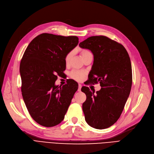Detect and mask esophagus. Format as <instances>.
Masks as SVG:
<instances>
[{"label":"esophagus","instance_id":"obj_1","mask_svg":"<svg viewBox=\"0 0 154 154\" xmlns=\"http://www.w3.org/2000/svg\"><path fill=\"white\" fill-rule=\"evenodd\" d=\"M82 87V85L81 84H79V85H78V91H81Z\"/></svg>","mask_w":154,"mask_h":154}]
</instances>
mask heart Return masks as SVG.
<instances>
[{
  "instance_id": "b5f03b06",
  "label": "heart",
  "mask_w": 154,
  "mask_h": 154,
  "mask_svg": "<svg viewBox=\"0 0 154 154\" xmlns=\"http://www.w3.org/2000/svg\"><path fill=\"white\" fill-rule=\"evenodd\" d=\"M89 53H91L90 51H87V50H83V51H82L81 52V54L82 57H84ZM72 56V52H69L66 55L65 58V61L66 63L68 64L69 63V61L70 59H71ZM70 76H71L72 78L75 79L76 80L81 81L82 79L84 78V72L82 71H79V70H74V71H72L71 73H70Z\"/></svg>"
}]
</instances>
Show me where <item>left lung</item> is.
<instances>
[{
	"label": "left lung",
	"mask_w": 154,
	"mask_h": 154,
	"mask_svg": "<svg viewBox=\"0 0 154 154\" xmlns=\"http://www.w3.org/2000/svg\"><path fill=\"white\" fill-rule=\"evenodd\" d=\"M94 56L89 82H100L101 89L94 93L87 87L82 88L86 94L82 109L87 123L103 130L119 119L130 95L132 70L130 56L123 45L107 37L91 36L80 44Z\"/></svg>",
	"instance_id": "left-lung-1"
}]
</instances>
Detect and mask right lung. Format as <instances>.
Segmentation results:
<instances>
[{
	"mask_svg": "<svg viewBox=\"0 0 154 154\" xmlns=\"http://www.w3.org/2000/svg\"><path fill=\"white\" fill-rule=\"evenodd\" d=\"M78 44L76 36L44 33L24 53L20 63L23 98L31 117L41 126L52 127L63 121L78 90L72 80L62 87L55 85L66 69V55Z\"/></svg>",
	"mask_w": 154,
	"mask_h": 154,
	"instance_id": "obj_1",
	"label": "right lung"
}]
</instances>
